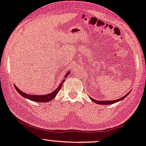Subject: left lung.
Instances as JSON below:
<instances>
[{"label": "left lung", "mask_w": 146, "mask_h": 146, "mask_svg": "<svg viewBox=\"0 0 146 146\" xmlns=\"http://www.w3.org/2000/svg\"><path fill=\"white\" fill-rule=\"evenodd\" d=\"M129 93H130V91H129V93H127L125 96L122 97V98H121L120 99H118V100H112V101H97L96 100H93V99L91 98H90V99L93 101V102H95L97 104H100V105H110V104H114V103H116V102H119V101H121V100H123L124 98H126V97H127L128 95H129Z\"/></svg>", "instance_id": "obj_1"}]
</instances>
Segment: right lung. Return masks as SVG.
Wrapping results in <instances>:
<instances>
[{"label": "right lung", "mask_w": 146, "mask_h": 146, "mask_svg": "<svg viewBox=\"0 0 146 146\" xmlns=\"http://www.w3.org/2000/svg\"><path fill=\"white\" fill-rule=\"evenodd\" d=\"M69 73L70 72L68 71L67 73H66V75L65 76V78L68 76V75L69 74ZM64 81H65V79L63 80V82L61 83V84L59 85V87H58L57 88L53 91V92L50 93H49V94L44 95V96H34V95L33 96H31V95L27 94V93L21 91L20 89H19V88H17L15 85V89H16V90L18 91L19 93H20L21 96H22L23 97H24V98H27V99H29V100H32V101H33V102H50V100H53V99L56 96V95L57 94L60 89H61L62 85H63V83L64 82Z\"/></svg>", "instance_id": "obj_1"}]
</instances>
